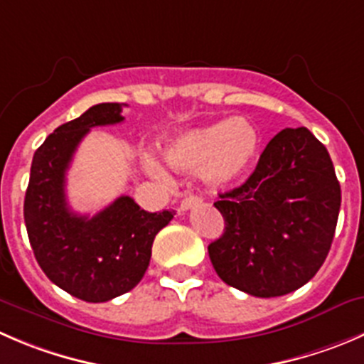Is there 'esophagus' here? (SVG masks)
Masks as SVG:
<instances>
[{
  "instance_id": "1",
  "label": "esophagus",
  "mask_w": 364,
  "mask_h": 364,
  "mask_svg": "<svg viewBox=\"0 0 364 364\" xmlns=\"http://www.w3.org/2000/svg\"><path fill=\"white\" fill-rule=\"evenodd\" d=\"M200 203V197L199 196H193V193H188V196H185V199L181 200V206H179V210L181 211H186L188 208L196 206V204Z\"/></svg>"
}]
</instances>
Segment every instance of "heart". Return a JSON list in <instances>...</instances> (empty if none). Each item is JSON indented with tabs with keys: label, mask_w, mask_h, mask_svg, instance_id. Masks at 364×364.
Returning a JSON list of instances; mask_svg holds the SVG:
<instances>
[{
	"label": "heart",
	"mask_w": 364,
	"mask_h": 364,
	"mask_svg": "<svg viewBox=\"0 0 364 364\" xmlns=\"http://www.w3.org/2000/svg\"><path fill=\"white\" fill-rule=\"evenodd\" d=\"M259 149V135L245 119L213 122L188 129L164 146V156L178 171H200L208 185L228 186L249 168ZM147 172L161 176L160 164L146 160Z\"/></svg>",
	"instance_id": "1"
}]
</instances>
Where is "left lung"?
I'll return each mask as SVG.
<instances>
[{"label":"left lung","mask_w":364,"mask_h":364,"mask_svg":"<svg viewBox=\"0 0 364 364\" xmlns=\"http://www.w3.org/2000/svg\"><path fill=\"white\" fill-rule=\"evenodd\" d=\"M340 204L326 146L308 128L283 129L249 179L215 203L225 222L224 235L208 245L215 272L254 297L299 290L329 254Z\"/></svg>","instance_id":"left-lung-1"}]
</instances>
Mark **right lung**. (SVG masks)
Returning <instances> with one entry per match:
<instances>
[{
	"label": "right lung",
	"mask_w": 364,
	"mask_h": 364,
	"mask_svg": "<svg viewBox=\"0 0 364 364\" xmlns=\"http://www.w3.org/2000/svg\"><path fill=\"white\" fill-rule=\"evenodd\" d=\"M124 103H101L58 126L31 161L24 224L35 259L51 283L85 302H107L133 290L146 274L154 236L174 211L149 213L128 196L94 217L67 204L65 174L76 147L96 126L119 124Z\"/></svg>",
	"instance_id": "obj_1"
}]
</instances>
